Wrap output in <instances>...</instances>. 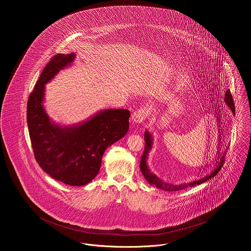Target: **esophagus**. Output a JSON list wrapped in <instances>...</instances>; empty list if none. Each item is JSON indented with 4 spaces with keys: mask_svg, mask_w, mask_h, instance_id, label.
Masks as SVG:
<instances>
[{
    "mask_svg": "<svg viewBox=\"0 0 251 251\" xmlns=\"http://www.w3.org/2000/svg\"><path fill=\"white\" fill-rule=\"evenodd\" d=\"M148 115H149V110L147 108H141L132 114L131 120L134 124H141L146 120Z\"/></svg>",
    "mask_w": 251,
    "mask_h": 251,
    "instance_id": "obj_1",
    "label": "esophagus"
}]
</instances>
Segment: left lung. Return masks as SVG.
Listing matches in <instances>:
<instances>
[{"mask_svg": "<svg viewBox=\"0 0 251 251\" xmlns=\"http://www.w3.org/2000/svg\"><path fill=\"white\" fill-rule=\"evenodd\" d=\"M224 101H225L226 105L230 108L232 113L235 114V104H234L233 98H232V95H231L229 90L226 91ZM144 138H145V149H144L143 155H142L141 161H140V170H141V172L143 174L144 178L146 179V180L150 184L154 185L155 187H157L159 189H162V190H165V191H179V190H181V189H185V188H188V187H192V186L201 184L204 181H207L208 179H212L213 177H215V175L221 169V166H222L223 161H224V156H223L224 152L221 153V154L218 153L217 160H216L217 161L216 162L217 165H216V167H215V169L212 171L211 174H209V175H207V176H205L204 178H201V179L191 180L190 182H187V183H179V184L169 183L167 181H164L163 179H159L155 174L151 172V170H150V168L148 166V163H147V159H148L149 153H150V151H151V150L152 148L153 140H152V135L151 134V132L148 129L145 131Z\"/></svg>", "mask_w": 251, "mask_h": 251, "instance_id": "1", "label": "left lung"}]
</instances>
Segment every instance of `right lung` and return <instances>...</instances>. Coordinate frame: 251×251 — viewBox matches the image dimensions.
Masks as SVG:
<instances>
[{
	"label": "right lung",
	"mask_w": 251,
	"mask_h": 251,
	"mask_svg": "<svg viewBox=\"0 0 251 251\" xmlns=\"http://www.w3.org/2000/svg\"><path fill=\"white\" fill-rule=\"evenodd\" d=\"M75 53L58 54L40 74L27 104L29 134L37 163L53 179L81 186L99 174L105 150L122 139L129 128L130 112L104 109L72 126L51 121L43 105L45 85L72 66Z\"/></svg>",
	"instance_id": "add662e5"
}]
</instances>
